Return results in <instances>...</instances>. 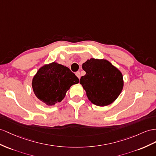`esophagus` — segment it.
I'll list each match as a JSON object with an SVG mask.
<instances>
[{
  "label": "esophagus",
  "instance_id": "obj_1",
  "mask_svg": "<svg viewBox=\"0 0 156 156\" xmlns=\"http://www.w3.org/2000/svg\"><path fill=\"white\" fill-rule=\"evenodd\" d=\"M76 76L80 79V72H76Z\"/></svg>",
  "mask_w": 156,
  "mask_h": 156
}]
</instances>
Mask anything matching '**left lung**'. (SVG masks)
<instances>
[{"label":"left lung","instance_id":"8db88e82","mask_svg":"<svg viewBox=\"0 0 156 156\" xmlns=\"http://www.w3.org/2000/svg\"><path fill=\"white\" fill-rule=\"evenodd\" d=\"M86 72L80 80L89 100L95 105H110L119 97L123 88L122 74L105 59L91 58L83 63Z\"/></svg>","mask_w":156,"mask_h":156}]
</instances>
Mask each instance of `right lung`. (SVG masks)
<instances>
[{
  "mask_svg": "<svg viewBox=\"0 0 156 156\" xmlns=\"http://www.w3.org/2000/svg\"><path fill=\"white\" fill-rule=\"evenodd\" d=\"M78 82L69 68L53 62L38 70L32 80V88L40 101L51 106L61 102L70 86Z\"/></svg>",
  "mask_w": 156,
  "mask_h": 156,
  "instance_id": "right-lung-1",
  "label": "right lung"
}]
</instances>
